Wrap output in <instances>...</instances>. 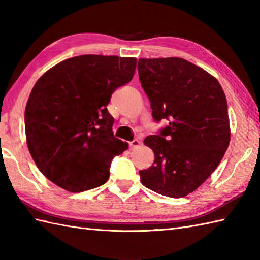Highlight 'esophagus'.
<instances>
[{
	"label": "esophagus",
	"mask_w": 260,
	"mask_h": 260,
	"mask_svg": "<svg viewBox=\"0 0 260 260\" xmlns=\"http://www.w3.org/2000/svg\"><path fill=\"white\" fill-rule=\"evenodd\" d=\"M141 144V142L139 140H134L129 142V150H135L136 147H139Z\"/></svg>",
	"instance_id": "obj_1"
}]
</instances>
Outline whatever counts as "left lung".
I'll use <instances>...</instances> for the list:
<instances>
[{
  "label": "left lung",
  "instance_id": "1",
  "mask_svg": "<svg viewBox=\"0 0 260 260\" xmlns=\"http://www.w3.org/2000/svg\"><path fill=\"white\" fill-rule=\"evenodd\" d=\"M137 68L153 118L169 121L144 140L155 158L140 171L141 182L162 196L183 198L212 174L229 146L227 99L213 76L182 58H141Z\"/></svg>",
  "mask_w": 260,
  "mask_h": 260
}]
</instances>
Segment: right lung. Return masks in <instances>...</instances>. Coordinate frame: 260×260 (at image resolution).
<instances>
[{"label":"right lung","instance_id":"obj_1","mask_svg":"<svg viewBox=\"0 0 260 260\" xmlns=\"http://www.w3.org/2000/svg\"><path fill=\"white\" fill-rule=\"evenodd\" d=\"M135 68V58L85 54L63 60L38 79L25 107V135L48 180L74 193L106 183L112 159L128 148L114 136L106 106Z\"/></svg>","mask_w":260,"mask_h":260}]
</instances>
